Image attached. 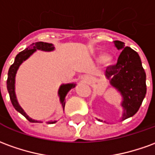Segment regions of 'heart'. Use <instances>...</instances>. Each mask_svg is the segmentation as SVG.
<instances>
[{
  "label": "heart",
  "mask_w": 155,
  "mask_h": 155,
  "mask_svg": "<svg viewBox=\"0 0 155 155\" xmlns=\"http://www.w3.org/2000/svg\"><path fill=\"white\" fill-rule=\"evenodd\" d=\"M96 60L99 63L107 62L108 65L113 64V59L107 53H100L99 54H97V56H96Z\"/></svg>",
  "instance_id": "heart-1"
}]
</instances>
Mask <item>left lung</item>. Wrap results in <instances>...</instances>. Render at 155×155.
<instances>
[{
	"label": "left lung",
	"mask_w": 155,
	"mask_h": 155,
	"mask_svg": "<svg viewBox=\"0 0 155 155\" xmlns=\"http://www.w3.org/2000/svg\"><path fill=\"white\" fill-rule=\"evenodd\" d=\"M115 47L121 50L116 65L108 67L105 75L110 85L123 97L122 121L131 117L138 111L147 91L146 74L139 55L121 41H114ZM98 121L102 120L96 118ZM105 122V121H104ZM106 123V122H105Z\"/></svg>",
	"instance_id": "8db88e82"
}]
</instances>
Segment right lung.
<instances>
[{
	"mask_svg": "<svg viewBox=\"0 0 155 155\" xmlns=\"http://www.w3.org/2000/svg\"><path fill=\"white\" fill-rule=\"evenodd\" d=\"M37 50H42V51L45 52H51L54 50V47L52 44H48V43H44V42H37V43H33L29 47H28L23 51L20 52L16 56L14 63L11 65L9 70H8V76H7V81H6V86H7V91L9 93L10 99L13 105L14 108L17 110L18 112H20L21 115H23L31 123H42L41 121H38V120H34L32 119L29 117L24 110L21 107V106L19 105L18 101H17V96H16V92H15V81H16V74H17V70L20 67L22 63L24 62L25 60L28 59L29 57ZM76 85L75 83H69V84H63L60 85L58 91V95L59 96V100H60V103L62 104L63 109L64 110V106H65V96L68 94L72 88H74ZM57 121H49L48 123H54Z\"/></svg>",
	"mask_w": 155,
	"mask_h": 155,
	"instance_id": "obj_1",
	"label": "right lung"
}]
</instances>
